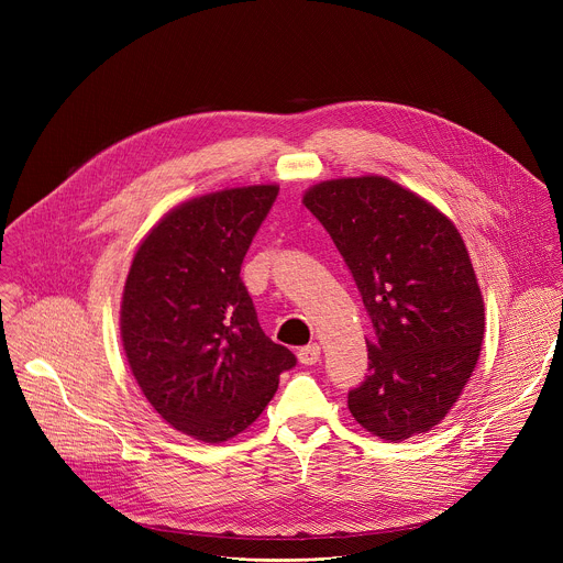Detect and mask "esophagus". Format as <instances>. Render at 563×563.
<instances>
[{
  "label": "esophagus",
  "instance_id": "esophagus-1",
  "mask_svg": "<svg viewBox=\"0 0 563 563\" xmlns=\"http://www.w3.org/2000/svg\"><path fill=\"white\" fill-rule=\"evenodd\" d=\"M298 361L302 365H316L320 361V345L318 343H309L305 347L298 350Z\"/></svg>",
  "mask_w": 563,
  "mask_h": 563
}]
</instances>
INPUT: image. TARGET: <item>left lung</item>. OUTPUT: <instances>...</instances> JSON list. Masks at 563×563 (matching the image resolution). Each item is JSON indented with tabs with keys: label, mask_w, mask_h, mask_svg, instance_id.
Listing matches in <instances>:
<instances>
[{
	"label": "left lung",
	"mask_w": 563,
	"mask_h": 563,
	"mask_svg": "<svg viewBox=\"0 0 563 563\" xmlns=\"http://www.w3.org/2000/svg\"><path fill=\"white\" fill-rule=\"evenodd\" d=\"M302 205L330 231L372 320L369 374L347 396L352 417L394 443L432 430L467 385L486 332L459 229L385 176L323 180Z\"/></svg>",
	"instance_id": "8db88e82"
}]
</instances>
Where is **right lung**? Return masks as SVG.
I'll return each mask as SVG.
<instances>
[{
  "mask_svg": "<svg viewBox=\"0 0 563 563\" xmlns=\"http://www.w3.org/2000/svg\"><path fill=\"white\" fill-rule=\"evenodd\" d=\"M278 185L191 198L137 245L120 302L129 367L174 430L222 443L247 430L296 356L265 336L240 265Z\"/></svg>",
  "mask_w": 563,
  "mask_h": 563,
  "instance_id": "1",
  "label": "right lung"
}]
</instances>
